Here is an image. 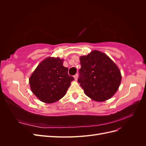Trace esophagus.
I'll list each match as a JSON object with an SVG mask.
<instances>
[{
	"label": "esophagus",
	"instance_id": "esophagus-1",
	"mask_svg": "<svg viewBox=\"0 0 146 146\" xmlns=\"http://www.w3.org/2000/svg\"><path fill=\"white\" fill-rule=\"evenodd\" d=\"M74 78L75 80H77V78H78V74H76V75H74Z\"/></svg>",
	"mask_w": 146,
	"mask_h": 146
}]
</instances>
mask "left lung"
I'll use <instances>...</instances> for the list:
<instances>
[{
  "mask_svg": "<svg viewBox=\"0 0 146 146\" xmlns=\"http://www.w3.org/2000/svg\"><path fill=\"white\" fill-rule=\"evenodd\" d=\"M78 82L85 94L98 102L112 97L118 90L121 74L117 66L109 57L98 50L92 51L80 58Z\"/></svg>",
  "mask_w": 146,
  "mask_h": 146,
  "instance_id": "1",
  "label": "left lung"
}]
</instances>
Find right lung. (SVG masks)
<instances>
[{
  "label": "right lung",
  "instance_id": "obj_1",
  "mask_svg": "<svg viewBox=\"0 0 146 146\" xmlns=\"http://www.w3.org/2000/svg\"><path fill=\"white\" fill-rule=\"evenodd\" d=\"M63 60L48 57L39 64L29 79L31 90L43 102L50 104L65 95L70 82L68 69L63 66Z\"/></svg>",
  "mask_w": 146,
  "mask_h": 146
}]
</instances>
